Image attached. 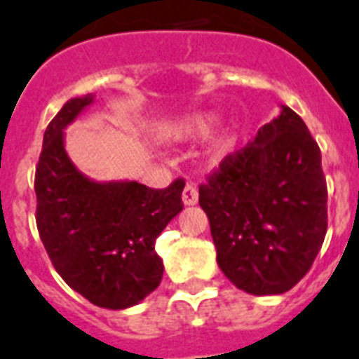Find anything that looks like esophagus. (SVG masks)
Returning a JSON list of instances; mask_svg holds the SVG:
<instances>
[{"label":"esophagus","instance_id":"obj_1","mask_svg":"<svg viewBox=\"0 0 359 359\" xmlns=\"http://www.w3.org/2000/svg\"><path fill=\"white\" fill-rule=\"evenodd\" d=\"M197 201H199L197 189H195L194 186H186L184 191H182V203H184V206L197 205Z\"/></svg>","mask_w":359,"mask_h":359}]
</instances>
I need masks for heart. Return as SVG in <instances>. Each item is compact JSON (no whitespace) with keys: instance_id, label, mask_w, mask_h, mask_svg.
I'll list each match as a JSON object with an SVG mask.
<instances>
[{"instance_id":"heart-1","label":"heart","mask_w":359,"mask_h":359,"mask_svg":"<svg viewBox=\"0 0 359 359\" xmlns=\"http://www.w3.org/2000/svg\"><path fill=\"white\" fill-rule=\"evenodd\" d=\"M215 125H217V118L212 114H189L171 127V136L180 142H197V140L208 138L215 129ZM236 144L238 142L234 134H221L212 145V162L214 164L225 162L230 154L234 153Z\"/></svg>"}]
</instances>
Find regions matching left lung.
<instances>
[{
	"label": "left lung",
	"instance_id": "obj_1",
	"mask_svg": "<svg viewBox=\"0 0 359 359\" xmlns=\"http://www.w3.org/2000/svg\"><path fill=\"white\" fill-rule=\"evenodd\" d=\"M321 151L290 107L199 188L217 265L238 290L280 295L310 271L326 234Z\"/></svg>",
	"mask_w": 359,
	"mask_h": 359
}]
</instances>
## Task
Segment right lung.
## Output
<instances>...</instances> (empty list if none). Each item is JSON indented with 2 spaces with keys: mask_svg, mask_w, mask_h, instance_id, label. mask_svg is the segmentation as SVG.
I'll list each match as a JSON object with an SVG mask.
<instances>
[{
  "mask_svg": "<svg viewBox=\"0 0 359 359\" xmlns=\"http://www.w3.org/2000/svg\"><path fill=\"white\" fill-rule=\"evenodd\" d=\"M95 95L64 103L43 133L38 160L36 225L62 280L107 310L136 306L158 287L164 262L154 241L182 210L184 182L153 189L136 180L90 179L66 153V127Z\"/></svg>",
  "mask_w": 359,
  "mask_h": 359,
  "instance_id": "1",
  "label": "right lung"
}]
</instances>
